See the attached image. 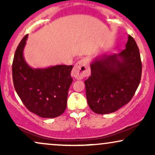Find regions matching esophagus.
<instances>
[{"label": "esophagus", "mask_w": 155, "mask_h": 155, "mask_svg": "<svg viewBox=\"0 0 155 155\" xmlns=\"http://www.w3.org/2000/svg\"><path fill=\"white\" fill-rule=\"evenodd\" d=\"M90 74L89 64L85 59H81L75 64L71 71V76L76 79H81Z\"/></svg>", "instance_id": "esophagus-1"}]
</instances>
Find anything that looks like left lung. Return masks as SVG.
Here are the masks:
<instances>
[{
	"mask_svg": "<svg viewBox=\"0 0 155 155\" xmlns=\"http://www.w3.org/2000/svg\"><path fill=\"white\" fill-rule=\"evenodd\" d=\"M91 76L85 80L86 97L92 111H116L132 99L141 77L142 64L136 42L130 35L119 54L97 57L90 64Z\"/></svg>",
	"mask_w": 155,
	"mask_h": 155,
	"instance_id": "left-lung-1",
	"label": "left lung"
}]
</instances>
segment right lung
<instances>
[{
  "label": "right lung",
  "instance_id": "1",
  "mask_svg": "<svg viewBox=\"0 0 155 155\" xmlns=\"http://www.w3.org/2000/svg\"><path fill=\"white\" fill-rule=\"evenodd\" d=\"M28 35L19 44L12 64V78L17 95L26 108L43 118H54L65 111L73 79V65L33 68L23 55Z\"/></svg>",
  "mask_w": 155,
  "mask_h": 155
}]
</instances>
